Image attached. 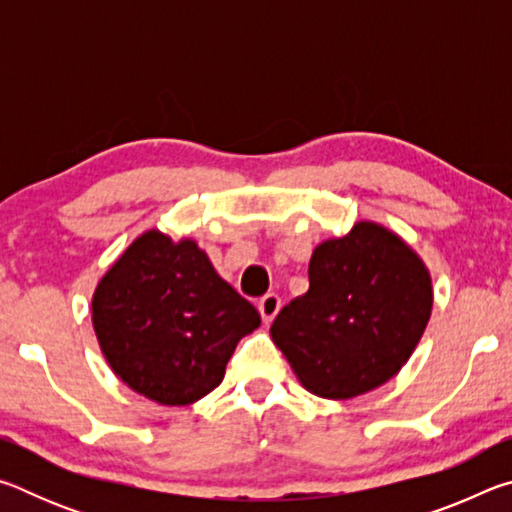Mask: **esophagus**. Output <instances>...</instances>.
<instances>
[{
	"instance_id": "34e87169",
	"label": "esophagus",
	"mask_w": 512,
	"mask_h": 512,
	"mask_svg": "<svg viewBox=\"0 0 512 512\" xmlns=\"http://www.w3.org/2000/svg\"><path fill=\"white\" fill-rule=\"evenodd\" d=\"M280 307H282V300H280V296H277V293H266V296L259 300V305H257L259 314H262V320L266 325L277 316Z\"/></svg>"
}]
</instances>
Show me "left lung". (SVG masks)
Wrapping results in <instances>:
<instances>
[{
  "mask_svg": "<svg viewBox=\"0 0 512 512\" xmlns=\"http://www.w3.org/2000/svg\"><path fill=\"white\" fill-rule=\"evenodd\" d=\"M431 273L386 225L359 221L320 241L309 291L271 325V339L309 393L352 400L393 379L431 318Z\"/></svg>",
  "mask_w": 512,
  "mask_h": 512,
  "instance_id": "1",
  "label": "left lung"
}]
</instances>
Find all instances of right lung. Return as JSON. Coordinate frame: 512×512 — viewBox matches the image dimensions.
Masks as SVG:
<instances>
[{"instance_id":"right-lung-1","label":"right lung","mask_w":512,"mask_h":512,"mask_svg":"<svg viewBox=\"0 0 512 512\" xmlns=\"http://www.w3.org/2000/svg\"><path fill=\"white\" fill-rule=\"evenodd\" d=\"M257 309L214 271L192 237L142 232L97 282L92 327L112 372L162 406H187L223 381Z\"/></svg>"}]
</instances>
